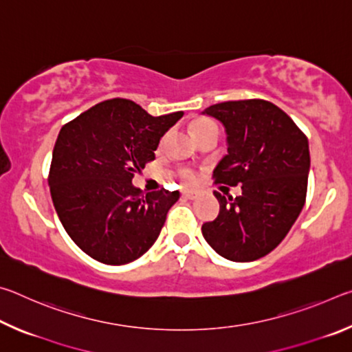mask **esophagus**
Here are the masks:
<instances>
[{
    "label": "esophagus",
    "mask_w": 352,
    "mask_h": 352,
    "mask_svg": "<svg viewBox=\"0 0 352 352\" xmlns=\"http://www.w3.org/2000/svg\"><path fill=\"white\" fill-rule=\"evenodd\" d=\"M182 195L184 199H189V200L197 199V192H195V190H183Z\"/></svg>",
    "instance_id": "obj_1"
}]
</instances>
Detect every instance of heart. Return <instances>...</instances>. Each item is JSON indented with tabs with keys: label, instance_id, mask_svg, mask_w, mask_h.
I'll use <instances>...</instances> for the list:
<instances>
[{
	"label": "heart",
	"instance_id": "1",
	"mask_svg": "<svg viewBox=\"0 0 352 352\" xmlns=\"http://www.w3.org/2000/svg\"><path fill=\"white\" fill-rule=\"evenodd\" d=\"M212 127H217V124L214 122V121H211V119H205V118L204 119H197V121L192 124V130H194L195 136H199L200 133H204V132H206V130H210ZM180 175L186 182H194L195 180V172L192 169H189V168L182 169L180 170Z\"/></svg>",
	"mask_w": 352,
	"mask_h": 352
}]
</instances>
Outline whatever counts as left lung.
<instances>
[{
    "instance_id": "left-lung-1",
    "label": "left lung",
    "mask_w": 352,
    "mask_h": 352,
    "mask_svg": "<svg viewBox=\"0 0 352 352\" xmlns=\"http://www.w3.org/2000/svg\"><path fill=\"white\" fill-rule=\"evenodd\" d=\"M225 126L228 155L212 172L216 184L242 194L220 201L219 216L201 225L206 242L236 262L269 254L305 206L311 168L307 136L287 113L264 99L226 100L205 110Z\"/></svg>"
}]
</instances>
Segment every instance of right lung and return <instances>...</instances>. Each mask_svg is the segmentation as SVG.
I'll return each mask as SVG.
<instances>
[{"mask_svg":"<svg viewBox=\"0 0 352 352\" xmlns=\"http://www.w3.org/2000/svg\"><path fill=\"white\" fill-rule=\"evenodd\" d=\"M183 115L151 116L133 100L115 98L62 127L47 183L65 231L90 258L129 264L158 239L180 192L144 194L132 178L153 162L162 136Z\"/></svg>","mask_w":352,"mask_h":352,"instance_id":"add662e5","label":"right lung"}]
</instances>
